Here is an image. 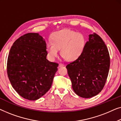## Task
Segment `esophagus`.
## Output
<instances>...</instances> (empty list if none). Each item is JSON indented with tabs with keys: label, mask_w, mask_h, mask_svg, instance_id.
Masks as SVG:
<instances>
[{
	"label": "esophagus",
	"mask_w": 121,
	"mask_h": 121,
	"mask_svg": "<svg viewBox=\"0 0 121 121\" xmlns=\"http://www.w3.org/2000/svg\"><path fill=\"white\" fill-rule=\"evenodd\" d=\"M64 66V65L63 64H61V63L59 64V67H62V66Z\"/></svg>",
	"instance_id": "esophagus-1"
}]
</instances>
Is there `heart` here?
Masks as SVG:
<instances>
[{"label": "heart", "instance_id": "heart-1", "mask_svg": "<svg viewBox=\"0 0 121 121\" xmlns=\"http://www.w3.org/2000/svg\"><path fill=\"white\" fill-rule=\"evenodd\" d=\"M86 43L82 33L69 30H62L52 34L51 41L46 43L45 49L49 58L54 60L60 48L61 55L69 61H73L82 54Z\"/></svg>", "mask_w": 121, "mask_h": 121}]
</instances>
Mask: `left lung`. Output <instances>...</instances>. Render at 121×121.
Wrapping results in <instances>:
<instances>
[{
  "label": "left lung",
  "instance_id": "obj_1",
  "mask_svg": "<svg viewBox=\"0 0 121 121\" xmlns=\"http://www.w3.org/2000/svg\"><path fill=\"white\" fill-rule=\"evenodd\" d=\"M110 64L109 53L103 39L96 33L89 35L82 54L66 66L76 94L83 98L98 95L106 83Z\"/></svg>",
  "mask_w": 121,
  "mask_h": 121
}]
</instances>
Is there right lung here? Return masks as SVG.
I'll return each instance as SVG.
<instances>
[{
	"label": "right lung",
	"instance_id": "obj_1",
	"mask_svg": "<svg viewBox=\"0 0 121 121\" xmlns=\"http://www.w3.org/2000/svg\"><path fill=\"white\" fill-rule=\"evenodd\" d=\"M46 42L38 33L20 37L10 50L7 73L12 86L22 98L38 100L50 89L59 64L47 59Z\"/></svg>",
	"mask_w": 121,
	"mask_h": 121
}]
</instances>
